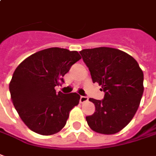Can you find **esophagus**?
I'll return each instance as SVG.
<instances>
[{
    "label": "esophagus",
    "mask_w": 156,
    "mask_h": 156,
    "mask_svg": "<svg viewBox=\"0 0 156 156\" xmlns=\"http://www.w3.org/2000/svg\"><path fill=\"white\" fill-rule=\"evenodd\" d=\"M88 100H89V98L87 96H80V100H79V101H80V103H84V102H86Z\"/></svg>",
    "instance_id": "34e87169"
}]
</instances>
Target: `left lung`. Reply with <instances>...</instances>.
<instances>
[{"mask_svg": "<svg viewBox=\"0 0 156 156\" xmlns=\"http://www.w3.org/2000/svg\"><path fill=\"white\" fill-rule=\"evenodd\" d=\"M94 83L101 86L103 100L90 98L95 105L86 116L89 127L102 134H114L131 122L144 93V73L137 61L115 48L98 47L81 51Z\"/></svg>", "mask_w": 156, "mask_h": 156, "instance_id": "obj_1", "label": "left lung"}]
</instances>
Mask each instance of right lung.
<instances>
[{
  "label": "right lung",
  "instance_id": "1",
  "mask_svg": "<svg viewBox=\"0 0 156 156\" xmlns=\"http://www.w3.org/2000/svg\"><path fill=\"white\" fill-rule=\"evenodd\" d=\"M81 59L78 51L52 47L33 54L14 71L9 89L19 116L33 132L41 135L58 133L66 125L69 112L77 105V93L56 94L55 86Z\"/></svg>",
  "mask_w": 156,
  "mask_h": 156
}]
</instances>
